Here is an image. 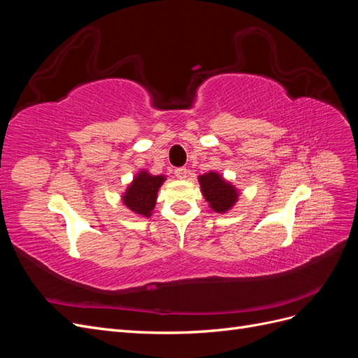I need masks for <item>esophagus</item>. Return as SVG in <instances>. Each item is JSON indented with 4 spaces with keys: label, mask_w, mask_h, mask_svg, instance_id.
<instances>
[{
    "label": "esophagus",
    "mask_w": 358,
    "mask_h": 358,
    "mask_svg": "<svg viewBox=\"0 0 358 358\" xmlns=\"http://www.w3.org/2000/svg\"><path fill=\"white\" fill-rule=\"evenodd\" d=\"M175 176L178 179H187L188 178V170L185 167H180V169H176L175 170Z\"/></svg>",
    "instance_id": "esophagus-1"
}]
</instances>
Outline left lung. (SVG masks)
Returning <instances> with one entry per match:
<instances>
[{
  "label": "left lung",
  "mask_w": 358,
  "mask_h": 358,
  "mask_svg": "<svg viewBox=\"0 0 358 358\" xmlns=\"http://www.w3.org/2000/svg\"><path fill=\"white\" fill-rule=\"evenodd\" d=\"M204 200L216 213H227L239 200L241 192L231 182L224 179L218 171H208L199 176Z\"/></svg>",
  "instance_id": "left-lung-1"
}]
</instances>
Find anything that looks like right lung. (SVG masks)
Segmentation results:
<instances>
[{
	"instance_id": "add662e5",
	"label": "right lung",
	"mask_w": 358,
	"mask_h": 358,
	"mask_svg": "<svg viewBox=\"0 0 358 358\" xmlns=\"http://www.w3.org/2000/svg\"><path fill=\"white\" fill-rule=\"evenodd\" d=\"M166 182L164 175H150L148 170H140L136 173L133 180L122 194V203L124 206L136 213L137 216H145L150 218L152 210L157 204L158 191L162 183Z\"/></svg>"
}]
</instances>
